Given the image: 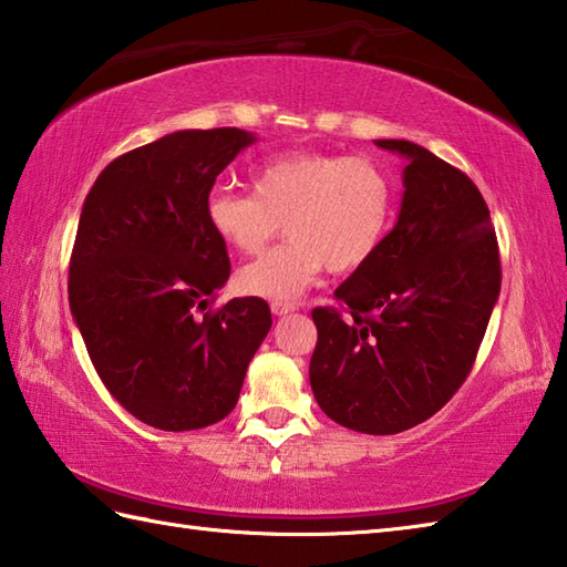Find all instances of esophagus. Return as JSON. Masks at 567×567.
<instances>
[{
  "label": "esophagus",
  "instance_id": "obj_1",
  "mask_svg": "<svg viewBox=\"0 0 567 567\" xmlns=\"http://www.w3.org/2000/svg\"><path fill=\"white\" fill-rule=\"evenodd\" d=\"M270 309H272L275 317H285V315H290V311H295L297 307L292 302H277V299H275V302L270 305Z\"/></svg>",
  "mask_w": 567,
  "mask_h": 567
}]
</instances>
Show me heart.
<instances>
[{
    "instance_id": "obj_1",
    "label": "heart",
    "mask_w": 567,
    "mask_h": 567,
    "mask_svg": "<svg viewBox=\"0 0 567 567\" xmlns=\"http://www.w3.org/2000/svg\"><path fill=\"white\" fill-rule=\"evenodd\" d=\"M250 183L252 195L214 189L204 204L212 231L244 256H258L285 226L290 240L238 272L248 295L295 299L323 268H363L390 231L394 185L363 155L285 153L252 167Z\"/></svg>"
}]
</instances>
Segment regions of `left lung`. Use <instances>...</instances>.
Listing matches in <instances>:
<instances>
[{"label":"left lung","instance_id":"obj_1","mask_svg":"<svg viewBox=\"0 0 567 567\" xmlns=\"http://www.w3.org/2000/svg\"><path fill=\"white\" fill-rule=\"evenodd\" d=\"M378 148L404 158L392 231L333 292L348 317L315 309L309 382L336 424L390 436L433 416L475 363L499 299L489 209L473 179L412 141Z\"/></svg>","mask_w":567,"mask_h":567}]
</instances>
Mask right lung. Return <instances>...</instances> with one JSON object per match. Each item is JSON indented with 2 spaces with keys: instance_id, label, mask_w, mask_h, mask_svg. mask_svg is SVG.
Masks as SVG:
<instances>
[{
  "instance_id": "1",
  "label": "right lung",
  "mask_w": 567,
  "mask_h": 567,
  "mask_svg": "<svg viewBox=\"0 0 567 567\" xmlns=\"http://www.w3.org/2000/svg\"><path fill=\"white\" fill-rule=\"evenodd\" d=\"M256 141L240 128L175 131L112 161L82 204L72 319L106 390L153 429L195 431L231 414L272 327L258 297L197 315L231 275L204 204Z\"/></svg>"
}]
</instances>
